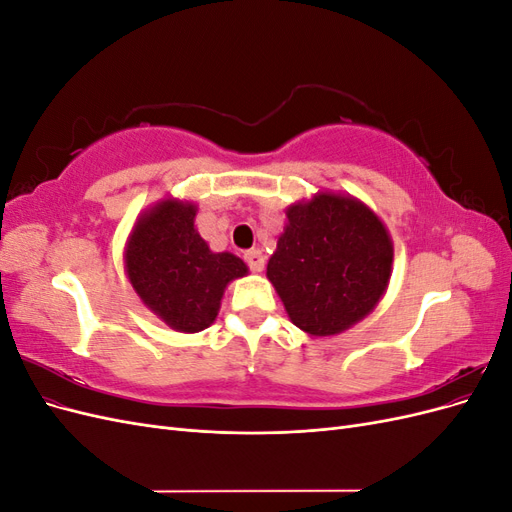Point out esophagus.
Masks as SVG:
<instances>
[{
  "instance_id": "esophagus-1",
  "label": "esophagus",
  "mask_w": 512,
  "mask_h": 512,
  "mask_svg": "<svg viewBox=\"0 0 512 512\" xmlns=\"http://www.w3.org/2000/svg\"><path fill=\"white\" fill-rule=\"evenodd\" d=\"M243 258H245V262H247V267H250L252 271L260 273L262 269H265V256H262V252L250 250V252H245Z\"/></svg>"
}]
</instances>
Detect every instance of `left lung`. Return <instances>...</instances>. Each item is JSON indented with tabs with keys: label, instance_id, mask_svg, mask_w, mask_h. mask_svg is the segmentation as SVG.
Listing matches in <instances>:
<instances>
[{
	"label": "left lung",
	"instance_id": "1",
	"mask_svg": "<svg viewBox=\"0 0 512 512\" xmlns=\"http://www.w3.org/2000/svg\"><path fill=\"white\" fill-rule=\"evenodd\" d=\"M267 277L294 327L337 335L363 320L389 286L393 241L361 200L318 192L286 209Z\"/></svg>",
	"mask_w": 512,
	"mask_h": 512
}]
</instances>
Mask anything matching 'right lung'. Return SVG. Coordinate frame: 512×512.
<instances>
[{"label": "right lung", "instance_id": "1", "mask_svg": "<svg viewBox=\"0 0 512 512\" xmlns=\"http://www.w3.org/2000/svg\"><path fill=\"white\" fill-rule=\"evenodd\" d=\"M196 205L164 198L134 224L126 245L132 288L170 329L198 333L218 318L226 286L247 275L230 252H211L194 228Z\"/></svg>", "mask_w": 512, "mask_h": 512}]
</instances>
